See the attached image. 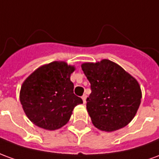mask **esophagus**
<instances>
[{
  "mask_svg": "<svg viewBox=\"0 0 159 159\" xmlns=\"http://www.w3.org/2000/svg\"><path fill=\"white\" fill-rule=\"evenodd\" d=\"M82 99H83V104L86 103V99H87L86 94H83V96H82Z\"/></svg>",
  "mask_w": 159,
  "mask_h": 159,
  "instance_id": "esophagus-1",
  "label": "esophagus"
}]
</instances>
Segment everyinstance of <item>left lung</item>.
Wrapping results in <instances>:
<instances>
[{
	"label": "left lung",
	"mask_w": 159,
	"mask_h": 159,
	"mask_svg": "<svg viewBox=\"0 0 159 159\" xmlns=\"http://www.w3.org/2000/svg\"><path fill=\"white\" fill-rule=\"evenodd\" d=\"M82 69L91 85L87 110L93 125L107 132L128 125L135 116L141 100L136 79L109 59L84 63Z\"/></svg>",
	"instance_id": "1"
}]
</instances>
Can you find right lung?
Wrapping results in <instances>:
<instances>
[{
	"mask_svg": "<svg viewBox=\"0 0 159 159\" xmlns=\"http://www.w3.org/2000/svg\"><path fill=\"white\" fill-rule=\"evenodd\" d=\"M75 67L64 61L42 66L23 83L19 99L26 116L36 126L55 130L66 125L83 100L73 93Z\"/></svg>",
	"mask_w": 159,
	"mask_h": 159,
	"instance_id": "right-lung-1",
	"label": "right lung"
}]
</instances>
